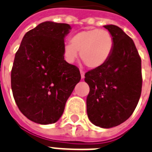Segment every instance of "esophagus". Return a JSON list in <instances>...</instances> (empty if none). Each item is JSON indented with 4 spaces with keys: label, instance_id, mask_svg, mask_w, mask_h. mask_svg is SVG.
I'll list each match as a JSON object with an SVG mask.
<instances>
[{
    "label": "esophagus",
    "instance_id": "obj_1",
    "mask_svg": "<svg viewBox=\"0 0 152 152\" xmlns=\"http://www.w3.org/2000/svg\"><path fill=\"white\" fill-rule=\"evenodd\" d=\"M80 73H81V77H82V79H83L85 77V72L82 70H80Z\"/></svg>",
    "mask_w": 152,
    "mask_h": 152
}]
</instances>
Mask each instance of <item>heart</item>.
<instances>
[{
  "instance_id": "1",
  "label": "heart",
  "mask_w": 152,
  "mask_h": 152,
  "mask_svg": "<svg viewBox=\"0 0 152 152\" xmlns=\"http://www.w3.org/2000/svg\"><path fill=\"white\" fill-rule=\"evenodd\" d=\"M70 43L63 46V54L69 63L78 56L86 66L91 69L102 67L109 61L114 49V40L109 31L99 28L88 29L75 34Z\"/></svg>"
}]
</instances>
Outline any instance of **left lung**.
<instances>
[{
  "label": "left lung",
  "mask_w": 152,
  "mask_h": 152,
  "mask_svg": "<svg viewBox=\"0 0 152 152\" xmlns=\"http://www.w3.org/2000/svg\"><path fill=\"white\" fill-rule=\"evenodd\" d=\"M114 40L111 57L102 67L89 70L86 111L89 121L103 129L128 120L136 109L142 89L141 58L133 40L116 25H104Z\"/></svg>",
  "instance_id": "8db88e82"
}]
</instances>
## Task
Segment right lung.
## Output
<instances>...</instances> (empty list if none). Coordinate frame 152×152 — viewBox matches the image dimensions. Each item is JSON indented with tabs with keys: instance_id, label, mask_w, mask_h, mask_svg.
I'll list each match as a JSON object with an SVG mask.
<instances>
[{
	"instance_id": "right-lung-1",
	"label": "right lung",
	"mask_w": 152,
	"mask_h": 152,
	"mask_svg": "<svg viewBox=\"0 0 152 152\" xmlns=\"http://www.w3.org/2000/svg\"><path fill=\"white\" fill-rule=\"evenodd\" d=\"M67 23L46 21L24 35L11 72L12 94L20 112L40 124L55 123L81 80L79 69L63 57Z\"/></svg>"
}]
</instances>
